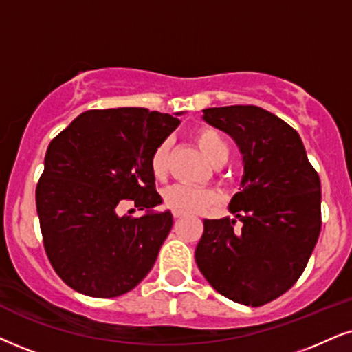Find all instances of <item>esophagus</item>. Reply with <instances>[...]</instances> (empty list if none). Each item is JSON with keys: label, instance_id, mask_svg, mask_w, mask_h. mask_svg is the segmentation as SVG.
<instances>
[{"label": "esophagus", "instance_id": "obj_1", "mask_svg": "<svg viewBox=\"0 0 352 352\" xmlns=\"http://www.w3.org/2000/svg\"><path fill=\"white\" fill-rule=\"evenodd\" d=\"M173 217H175L176 220H179V219H183L184 214H181V212H173Z\"/></svg>", "mask_w": 352, "mask_h": 352}]
</instances>
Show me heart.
Wrapping results in <instances>:
<instances>
[{"instance_id":"heart-1","label":"heart","mask_w":352,"mask_h":352,"mask_svg":"<svg viewBox=\"0 0 352 352\" xmlns=\"http://www.w3.org/2000/svg\"><path fill=\"white\" fill-rule=\"evenodd\" d=\"M194 140L202 153L210 160L212 163L223 164L228 158V145L225 138L214 129L202 127L196 130ZM169 150L171 142L162 140L155 146L150 156V168L156 179H164L169 171ZM163 202L168 209L181 212V214H196V212L206 210L214 204L219 202V196L215 190L194 188L186 184H173L163 192Z\"/></svg>"}]
</instances>
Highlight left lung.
I'll list each match as a JSON object with an SVG mask.
<instances>
[{
	"label": "left lung",
	"instance_id": "1",
	"mask_svg": "<svg viewBox=\"0 0 352 352\" xmlns=\"http://www.w3.org/2000/svg\"><path fill=\"white\" fill-rule=\"evenodd\" d=\"M227 132L245 162L243 189L232 199L236 220L206 219L196 263L217 292L261 307L302 276L322 230V186L303 143L287 122L256 106L204 109Z\"/></svg>",
	"mask_w": 352,
	"mask_h": 352
}]
</instances>
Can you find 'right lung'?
Segmentation results:
<instances>
[{"label":"right lung","instance_id":"1","mask_svg":"<svg viewBox=\"0 0 352 352\" xmlns=\"http://www.w3.org/2000/svg\"><path fill=\"white\" fill-rule=\"evenodd\" d=\"M179 124L143 107L93 109L50 142L36 188L47 258L65 284L98 298L122 296L150 272L173 215H117L162 204L151 151Z\"/></svg>","mask_w":352,"mask_h":352}]
</instances>
